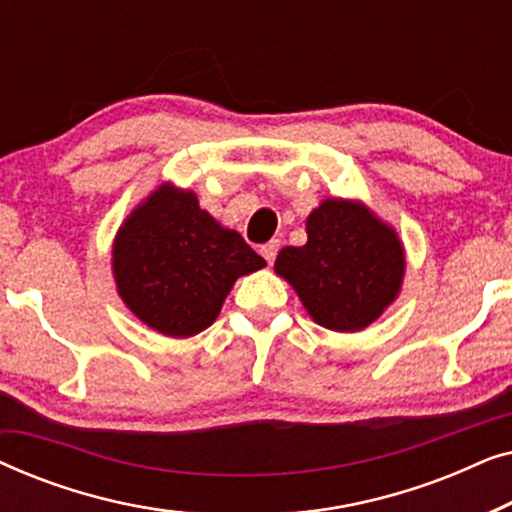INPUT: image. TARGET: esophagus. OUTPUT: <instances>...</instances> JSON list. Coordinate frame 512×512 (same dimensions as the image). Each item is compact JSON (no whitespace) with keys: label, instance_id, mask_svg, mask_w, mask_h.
Returning a JSON list of instances; mask_svg holds the SVG:
<instances>
[{"label":"esophagus","instance_id":"34e87169","mask_svg":"<svg viewBox=\"0 0 512 512\" xmlns=\"http://www.w3.org/2000/svg\"><path fill=\"white\" fill-rule=\"evenodd\" d=\"M277 251H279V242L270 240L268 244H263V247H261V256L265 258V261H268V265H272V263H275V258H277Z\"/></svg>","mask_w":512,"mask_h":512}]
</instances>
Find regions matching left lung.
<instances>
[{
    "instance_id": "1",
    "label": "left lung",
    "mask_w": 512,
    "mask_h": 512,
    "mask_svg": "<svg viewBox=\"0 0 512 512\" xmlns=\"http://www.w3.org/2000/svg\"><path fill=\"white\" fill-rule=\"evenodd\" d=\"M275 270L319 326L352 333L373 324L396 298L405 256L394 230L366 207L326 200L307 219L305 247H284Z\"/></svg>"
}]
</instances>
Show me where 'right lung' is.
Returning <instances> with one entry per match:
<instances>
[{"label": "right lung", "mask_w": 512, "mask_h": 512, "mask_svg": "<svg viewBox=\"0 0 512 512\" xmlns=\"http://www.w3.org/2000/svg\"><path fill=\"white\" fill-rule=\"evenodd\" d=\"M265 261L188 191L160 186L118 230L114 275L125 305L158 333L188 338L219 317L235 279Z\"/></svg>", "instance_id": "obj_1"}]
</instances>
